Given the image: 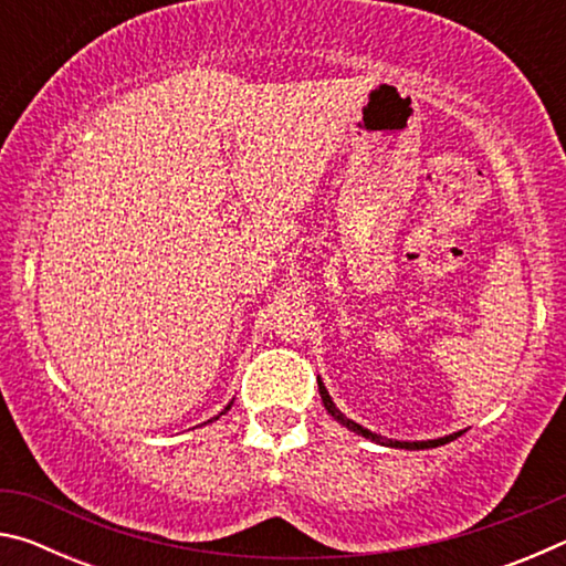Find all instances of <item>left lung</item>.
I'll return each instance as SVG.
<instances>
[{
    "mask_svg": "<svg viewBox=\"0 0 566 566\" xmlns=\"http://www.w3.org/2000/svg\"><path fill=\"white\" fill-rule=\"evenodd\" d=\"M317 385H319L322 405H324V409H327V415H332L334 419H337L339 424H344V427H347V429H352V432H357V434H361L364 439H369V442H377V444H381V447H395V449H434V447H442V444H447V442H452V439H457L459 434H462V432H457V434H449V437L427 439V442H399V439H387V437H379L377 432H371V429H367V427L357 424V421L349 419V417H344L342 411L337 409V405H334V401H332L329 391H327V387H324V381H322L319 377H317Z\"/></svg>",
    "mask_w": 566,
    "mask_h": 566,
    "instance_id": "8db88e82",
    "label": "left lung"
}]
</instances>
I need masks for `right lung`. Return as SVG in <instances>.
Here are the masks:
<instances>
[{"instance_id":"right-lung-1","label":"right lung","mask_w":566,"mask_h":566,"mask_svg":"<svg viewBox=\"0 0 566 566\" xmlns=\"http://www.w3.org/2000/svg\"><path fill=\"white\" fill-rule=\"evenodd\" d=\"M232 405H234V401H229V405H227V407H224L222 411H219V415H217V417H212V419H207V421H205V424H209V421H214V419H219V417H222V415H227V411H229V409H232Z\"/></svg>"}]
</instances>
